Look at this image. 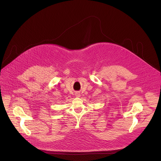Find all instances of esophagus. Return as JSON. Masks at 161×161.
<instances>
[{
    "instance_id": "1",
    "label": "esophagus",
    "mask_w": 161,
    "mask_h": 161,
    "mask_svg": "<svg viewBox=\"0 0 161 161\" xmlns=\"http://www.w3.org/2000/svg\"><path fill=\"white\" fill-rule=\"evenodd\" d=\"M75 96H76V97H79L80 96V92H75Z\"/></svg>"
}]
</instances>
